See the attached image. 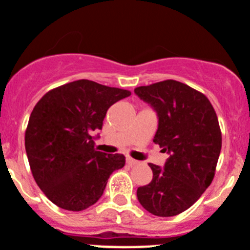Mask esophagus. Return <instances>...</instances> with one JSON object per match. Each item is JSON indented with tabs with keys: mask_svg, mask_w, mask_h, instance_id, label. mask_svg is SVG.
Wrapping results in <instances>:
<instances>
[{
	"mask_svg": "<svg viewBox=\"0 0 250 250\" xmlns=\"http://www.w3.org/2000/svg\"><path fill=\"white\" fill-rule=\"evenodd\" d=\"M125 161H127V164L129 165V166H134V165L138 164L137 160L132 159V157H127V159H125Z\"/></svg>",
	"mask_w": 250,
	"mask_h": 250,
	"instance_id": "34e87169",
	"label": "esophagus"
}]
</instances>
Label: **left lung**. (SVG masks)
Masks as SVG:
<instances>
[{
    "label": "left lung",
    "mask_w": 250,
    "mask_h": 250,
    "mask_svg": "<svg viewBox=\"0 0 250 250\" xmlns=\"http://www.w3.org/2000/svg\"><path fill=\"white\" fill-rule=\"evenodd\" d=\"M134 93L157 113L155 144L169 155L165 166L149 164L152 181L137 197L152 215L169 217L189 209L211 184L221 151V129L209 99L181 82L138 86Z\"/></svg>",
    "instance_id": "1"
}]
</instances>
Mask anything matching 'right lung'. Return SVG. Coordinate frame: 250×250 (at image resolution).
I'll list each match as a JSON object with an SVG mask.
<instances>
[{
	"mask_svg": "<svg viewBox=\"0 0 250 250\" xmlns=\"http://www.w3.org/2000/svg\"><path fill=\"white\" fill-rule=\"evenodd\" d=\"M129 95L81 79L52 89L35 105L25 130L26 155L36 184L58 208L88 209L101 198L110 174L125 166L122 154L98 151L94 135L110 106Z\"/></svg>",
	"mask_w": 250,
	"mask_h": 250,
	"instance_id": "add662e5",
	"label": "right lung"
}]
</instances>
